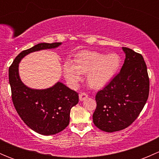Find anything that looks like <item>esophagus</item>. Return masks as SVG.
Instances as JSON below:
<instances>
[{
  "instance_id": "obj_1",
  "label": "esophagus",
  "mask_w": 159,
  "mask_h": 159,
  "mask_svg": "<svg viewBox=\"0 0 159 159\" xmlns=\"http://www.w3.org/2000/svg\"><path fill=\"white\" fill-rule=\"evenodd\" d=\"M88 97H89V95H88L86 93L83 92V93H81V94H79V100L80 101L85 100Z\"/></svg>"
}]
</instances>
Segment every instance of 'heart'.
<instances>
[{"label": "heart", "instance_id": "b5f03b06", "mask_svg": "<svg viewBox=\"0 0 159 159\" xmlns=\"http://www.w3.org/2000/svg\"><path fill=\"white\" fill-rule=\"evenodd\" d=\"M121 65V58L115 53L105 54L97 51H84L78 53L74 64L66 61L63 71L65 78L71 85L87 74V82L91 89H101L111 81Z\"/></svg>", "mask_w": 159, "mask_h": 159}]
</instances>
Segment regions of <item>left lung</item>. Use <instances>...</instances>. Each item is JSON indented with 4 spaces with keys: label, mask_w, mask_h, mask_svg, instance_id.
<instances>
[{
    "label": "left lung",
    "mask_w": 159,
    "mask_h": 159,
    "mask_svg": "<svg viewBox=\"0 0 159 159\" xmlns=\"http://www.w3.org/2000/svg\"><path fill=\"white\" fill-rule=\"evenodd\" d=\"M125 59L121 71L95 96L93 122L106 132L121 131L138 118L148 98L149 78L142 54L122 48Z\"/></svg>",
    "instance_id": "8db88e82"
}]
</instances>
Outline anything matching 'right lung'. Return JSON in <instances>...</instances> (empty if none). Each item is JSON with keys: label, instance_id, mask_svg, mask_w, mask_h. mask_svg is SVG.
Here are the masks:
<instances>
[{"label": "right lung", "instance_id": "obj_1", "mask_svg": "<svg viewBox=\"0 0 159 159\" xmlns=\"http://www.w3.org/2000/svg\"><path fill=\"white\" fill-rule=\"evenodd\" d=\"M61 42L41 43L20 52L9 68V83L13 104L24 122L38 134L51 135L63 131L70 121V111L78 102V94L63 83L46 89L25 85L19 76V63L28 54L56 48Z\"/></svg>", "mask_w": 159, "mask_h": 159}]
</instances>
